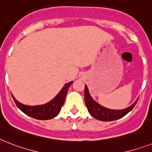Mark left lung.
Masks as SVG:
<instances>
[{
    "label": "left lung",
    "instance_id": "left-lung-1",
    "mask_svg": "<svg viewBox=\"0 0 152 152\" xmlns=\"http://www.w3.org/2000/svg\"><path fill=\"white\" fill-rule=\"evenodd\" d=\"M137 101H138V98L133 104L126 109H121V110L107 109L105 107L102 106L101 104H98L97 102H96L93 99L92 97L89 94V89L87 88L86 85L85 86V102L86 104L87 109L91 116L99 121H111L118 120V119L123 117L133 109Z\"/></svg>",
    "mask_w": 152,
    "mask_h": 152
}]
</instances>
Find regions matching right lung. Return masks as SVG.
Wrapping results in <instances>:
<instances>
[{
    "label": "right lung",
    "mask_w": 152,
    "mask_h": 152,
    "mask_svg": "<svg viewBox=\"0 0 152 152\" xmlns=\"http://www.w3.org/2000/svg\"><path fill=\"white\" fill-rule=\"evenodd\" d=\"M72 83L73 82H70L65 84L63 89L60 90V92L55 96V97L44 104L35 105V106L26 105L19 102L13 96L12 97H13L16 106L26 115L31 116L32 118L37 119V120H43V121L50 120L55 117L59 113L61 108L63 105V103L65 101L66 96L67 94L68 89Z\"/></svg>",
    "instance_id": "1"
}]
</instances>
